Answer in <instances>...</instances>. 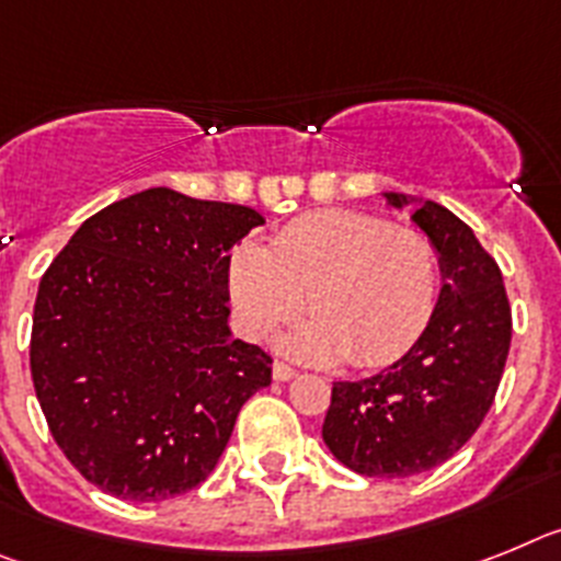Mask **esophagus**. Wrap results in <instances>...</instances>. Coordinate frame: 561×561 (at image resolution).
I'll list each match as a JSON object with an SVG mask.
<instances>
[{
  "mask_svg": "<svg viewBox=\"0 0 561 561\" xmlns=\"http://www.w3.org/2000/svg\"><path fill=\"white\" fill-rule=\"evenodd\" d=\"M296 378V369L290 367V364H285V362H276L274 364V381H294Z\"/></svg>",
  "mask_w": 561,
  "mask_h": 561,
  "instance_id": "34e87169",
  "label": "esophagus"
}]
</instances>
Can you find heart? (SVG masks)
<instances>
[{"label": "heart", "instance_id": "obj_1", "mask_svg": "<svg viewBox=\"0 0 561 561\" xmlns=\"http://www.w3.org/2000/svg\"><path fill=\"white\" fill-rule=\"evenodd\" d=\"M237 324L262 339L296 319L308 296L313 319L282 341L301 362L383 367L428 328L440 296V256L426 233L364 211L305 214L271 245L242 242L228 260Z\"/></svg>", "mask_w": 561, "mask_h": 561}]
</instances>
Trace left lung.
I'll return each mask as SVG.
<instances>
[{
  "label": "left lung",
  "instance_id": "left-lung-1",
  "mask_svg": "<svg viewBox=\"0 0 561 561\" xmlns=\"http://www.w3.org/2000/svg\"><path fill=\"white\" fill-rule=\"evenodd\" d=\"M440 256L443 287L421 339L392 367L333 383L321 437L364 477H412L466 446L483 423L511 347L503 274L466 222L432 199L383 192Z\"/></svg>",
  "mask_w": 561,
  "mask_h": 561
}]
</instances>
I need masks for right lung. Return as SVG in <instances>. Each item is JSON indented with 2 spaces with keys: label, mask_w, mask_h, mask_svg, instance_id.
Listing matches in <instances>:
<instances>
[{
  "label": "right lung",
  "mask_w": 561,
  "mask_h": 561,
  "mask_svg": "<svg viewBox=\"0 0 561 561\" xmlns=\"http://www.w3.org/2000/svg\"><path fill=\"white\" fill-rule=\"evenodd\" d=\"M265 217L146 188L92 214L38 282L31 373L58 449L133 503L197 489L271 355L228 328V251Z\"/></svg>",
  "instance_id": "obj_1"
}]
</instances>
